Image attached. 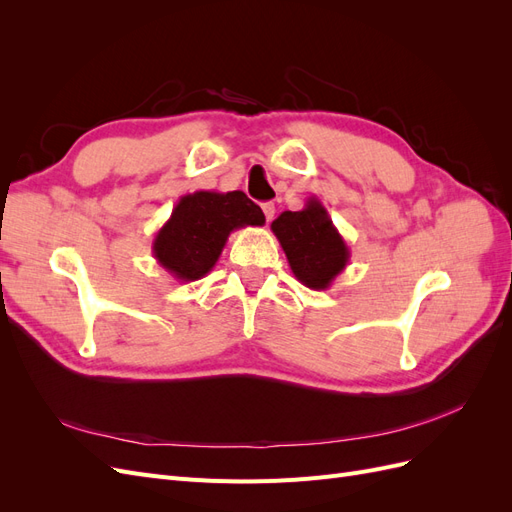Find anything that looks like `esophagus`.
Listing matches in <instances>:
<instances>
[{
  "instance_id": "obj_1",
  "label": "esophagus",
  "mask_w": 512,
  "mask_h": 512,
  "mask_svg": "<svg viewBox=\"0 0 512 512\" xmlns=\"http://www.w3.org/2000/svg\"><path fill=\"white\" fill-rule=\"evenodd\" d=\"M262 213H265L267 224H269L273 220V215H275V205L273 203H265V205H262Z\"/></svg>"
}]
</instances>
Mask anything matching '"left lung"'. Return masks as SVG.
I'll return each instance as SVG.
<instances>
[{"label": "left lung", "mask_w": 512, "mask_h": 512, "mask_svg": "<svg viewBox=\"0 0 512 512\" xmlns=\"http://www.w3.org/2000/svg\"><path fill=\"white\" fill-rule=\"evenodd\" d=\"M297 280L312 290H327L350 260V250L318 198L301 211H284L271 224Z\"/></svg>", "instance_id": "8db88e82"}]
</instances>
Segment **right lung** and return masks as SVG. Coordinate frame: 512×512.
Returning <instances> with one entry per match:
<instances>
[{
  "label": "right lung",
  "mask_w": 512,
  "mask_h": 512,
  "mask_svg": "<svg viewBox=\"0 0 512 512\" xmlns=\"http://www.w3.org/2000/svg\"><path fill=\"white\" fill-rule=\"evenodd\" d=\"M262 224L265 213L239 190L185 194L153 239V258L175 280L196 282L215 267L232 230Z\"/></svg>",
  "instance_id": "obj_1"
}]
</instances>
